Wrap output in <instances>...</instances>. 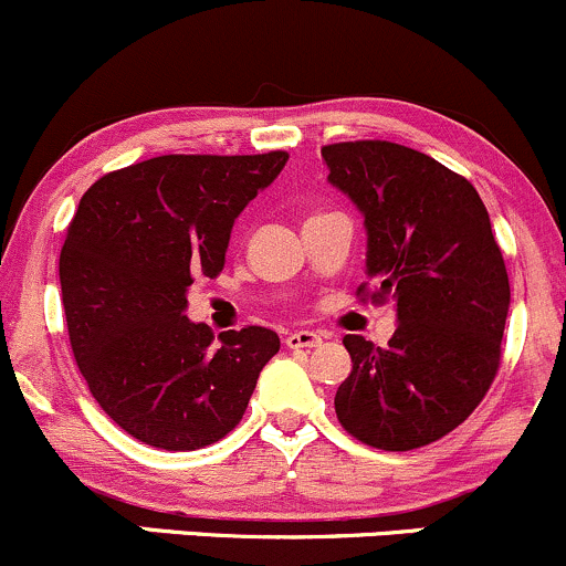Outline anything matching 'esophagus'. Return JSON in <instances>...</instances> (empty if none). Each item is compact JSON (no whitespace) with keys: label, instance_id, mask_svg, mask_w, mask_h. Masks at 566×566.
Segmentation results:
<instances>
[{"label":"esophagus","instance_id":"1","mask_svg":"<svg viewBox=\"0 0 566 566\" xmlns=\"http://www.w3.org/2000/svg\"><path fill=\"white\" fill-rule=\"evenodd\" d=\"M285 345H289L291 350H300V348H315V345H321V334L318 332H294L285 337Z\"/></svg>","mask_w":566,"mask_h":566}]
</instances>
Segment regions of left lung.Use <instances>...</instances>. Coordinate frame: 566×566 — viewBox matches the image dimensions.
I'll use <instances>...</instances> for the list:
<instances>
[{"instance_id": "obj_1", "label": "left lung", "mask_w": 566, "mask_h": 566, "mask_svg": "<svg viewBox=\"0 0 566 566\" xmlns=\"http://www.w3.org/2000/svg\"><path fill=\"white\" fill-rule=\"evenodd\" d=\"M367 227L358 296L397 305L386 348L345 334L354 369L334 410L348 434L412 451L472 416L496 378L510 307L504 259L475 186L421 150L356 139L321 148Z\"/></svg>"}]
</instances>
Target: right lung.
<instances>
[{
	"mask_svg": "<svg viewBox=\"0 0 566 566\" xmlns=\"http://www.w3.org/2000/svg\"><path fill=\"white\" fill-rule=\"evenodd\" d=\"M285 150L156 156L83 193L59 277L77 369L126 434L197 451L245 416L281 337L264 326L212 337L186 318V291L223 270L234 218L281 175Z\"/></svg>",
	"mask_w": 566,
	"mask_h": 566,
	"instance_id": "add662e5",
	"label": "right lung"
}]
</instances>
